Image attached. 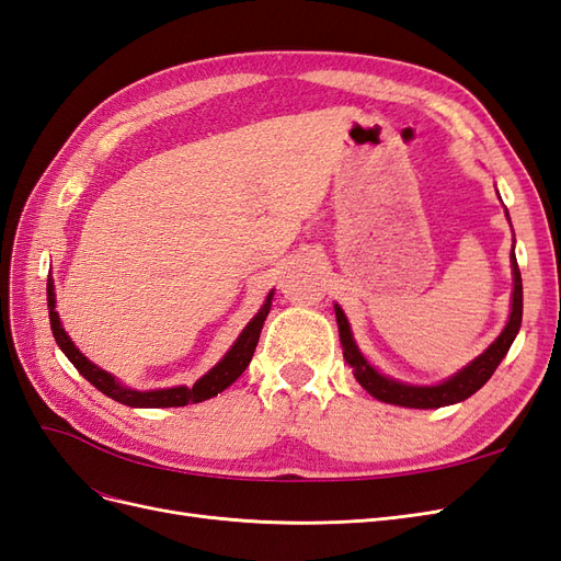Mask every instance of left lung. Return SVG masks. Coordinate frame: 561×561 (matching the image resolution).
Segmentation results:
<instances>
[{
  "instance_id": "8db88e82",
  "label": "left lung",
  "mask_w": 561,
  "mask_h": 561,
  "mask_svg": "<svg viewBox=\"0 0 561 561\" xmlns=\"http://www.w3.org/2000/svg\"><path fill=\"white\" fill-rule=\"evenodd\" d=\"M505 215H507V210H505ZM511 262H513L515 290H513V311H511V320H507L505 330L499 334L496 342L480 355V358H474L468 367L458 371V375H454L451 379L437 383V386H407V383H400V381H393V379L379 375L375 367L367 365L358 346H355L344 311L334 307L339 339H342V346H344V358L353 367L358 383L367 390V393H371L381 402L414 407V410H435V407L461 402V400L470 398L472 393H478V390L491 379V375H494L496 367L505 358V353L511 351L515 336L519 332V325H522V274L517 266L515 248L511 252Z\"/></svg>"
}]
</instances>
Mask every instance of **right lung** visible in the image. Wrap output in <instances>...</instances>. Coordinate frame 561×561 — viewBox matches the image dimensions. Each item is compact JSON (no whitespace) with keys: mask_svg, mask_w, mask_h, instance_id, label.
<instances>
[{"mask_svg":"<svg viewBox=\"0 0 561 561\" xmlns=\"http://www.w3.org/2000/svg\"><path fill=\"white\" fill-rule=\"evenodd\" d=\"M46 299H48V318H50V330H54V336L58 346L62 348V353L70 358V363L79 369V375L91 381L100 393H105L107 398L128 404V407H184V404H192V402H203L208 398H215L217 393H222L225 388H229L236 379H239L245 367L252 360V353L257 348L260 342V332L264 320L268 316L271 309V299H274V293H268L266 304L260 309V313L254 316L248 328L241 332V336L236 339V344L229 348V353L225 355L222 360H219L206 377H201L192 388L186 386H175V388H161V390H130L124 388L122 383H116L112 375H107L105 369L95 367L89 358H83L79 353V348L72 344V339L67 336V332L60 325V318L56 313V295H54V280L48 278L46 283Z\"/></svg>","mask_w":561,"mask_h":561,"instance_id":"right-lung-1","label":"right lung"}]
</instances>
